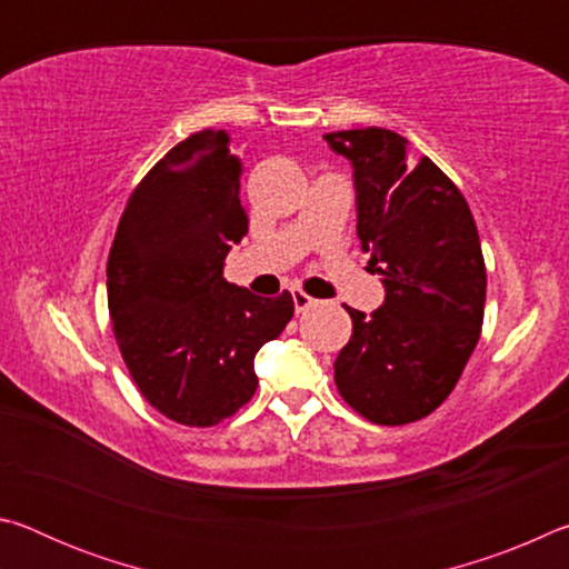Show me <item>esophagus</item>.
Segmentation results:
<instances>
[{
	"instance_id": "1",
	"label": "esophagus",
	"mask_w": 569,
	"mask_h": 569,
	"mask_svg": "<svg viewBox=\"0 0 569 569\" xmlns=\"http://www.w3.org/2000/svg\"><path fill=\"white\" fill-rule=\"evenodd\" d=\"M291 296H293L296 313H303V311H308V308L316 303V298H311L306 291H301V288H296V291H291Z\"/></svg>"
}]
</instances>
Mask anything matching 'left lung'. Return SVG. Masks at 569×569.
Returning a JSON list of instances; mask_svg holds the SVG:
<instances>
[{
	"label": "left lung",
	"mask_w": 569,
	"mask_h": 569,
	"mask_svg": "<svg viewBox=\"0 0 569 569\" xmlns=\"http://www.w3.org/2000/svg\"><path fill=\"white\" fill-rule=\"evenodd\" d=\"M349 158L361 248L387 288L371 316L346 306L353 333L333 363L343 401L381 427L429 417L465 371L485 321L487 268L465 196L407 138L383 130L323 134Z\"/></svg>",
	"instance_id": "1"
}]
</instances>
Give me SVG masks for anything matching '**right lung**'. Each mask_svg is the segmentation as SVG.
<instances>
[{"label":"right lung","mask_w":569,"mask_h":569,"mask_svg":"<svg viewBox=\"0 0 569 569\" xmlns=\"http://www.w3.org/2000/svg\"><path fill=\"white\" fill-rule=\"evenodd\" d=\"M240 176L226 130L190 134L134 186L108 256L122 361L150 407L186 427H216L250 401L258 349L293 316L288 291L263 298L223 278L248 233Z\"/></svg>","instance_id":"add662e5"}]
</instances>
